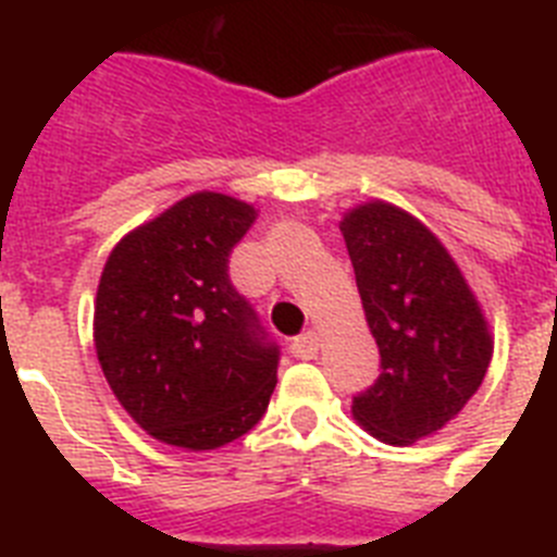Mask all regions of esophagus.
<instances>
[{
    "instance_id": "obj_1",
    "label": "esophagus",
    "mask_w": 557,
    "mask_h": 557,
    "mask_svg": "<svg viewBox=\"0 0 557 557\" xmlns=\"http://www.w3.org/2000/svg\"><path fill=\"white\" fill-rule=\"evenodd\" d=\"M292 356H297V359L302 361H311L317 359V352H319V333L317 331H306V333H299L297 338L292 342Z\"/></svg>"
}]
</instances>
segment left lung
I'll list each match as a JSON object with an SVG mask.
<instances>
[{"mask_svg": "<svg viewBox=\"0 0 557 557\" xmlns=\"http://www.w3.org/2000/svg\"><path fill=\"white\" fill-rule=\"evenodd\" d=\"M342 235L381 356L352 414L406 446L443 429L480 389L491 333L451 255L409 212L372 201L347 212Z\"/></svg>", "mask_w": 557, "mask_h": 557, "instance_id": "left-lung-1", "label": "left lung"}]
</instances>
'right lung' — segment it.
Here are the masks:
<instances>
[{
  "instance_id": "1",
  "label": "right lung",
  "mask_w": 557,
  "mask_h": 557,
  "mask_svg": "<svg viewBox=\"0 0 557 557\" xmlns=\"http://www.w3.org/2000/svg\"><path fill=\"white\" fill-rule=\"evenodd\" d=\"M255 215L238 198L196 193L106 260L95 350L125 412L168 446H226L258 425L274 393L280 345L230 280Z\"/></svg>"
}]
</instances>
